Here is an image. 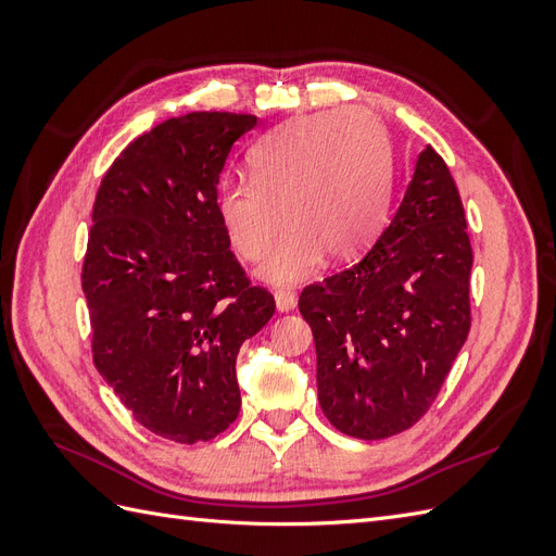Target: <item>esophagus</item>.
<instances>
[{
    "instance_id": "esophagus-1",
    "label": "esophagus",
    "mask_w": 556,
    "mask_h": 556,
    "mask_svg": "<svg viewBox=\"0 0 556 556\" xmlns=\"http://www.w3.org/2000/svg\"><path fill=\"white\" fill-rule=\"evenodd\" d=\"M276 308L280 313H290L296 308V294L288 292V290H278L276 292Z\"/></svg>"
}]
</instances>
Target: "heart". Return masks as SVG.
<instances>
[{
	"label": "heart",
	"mask_w": 556,
	"mask_h": 556,
	"mask_svg": "<svg viewBox=\"0 0 556 556\" xmlns=\"http://www.w3.org/2000/svg\"><path fill=\"white\" fill-rule=\"evenodd\" d=\"M250 169L252 180L217 190L215 208L231 248L248 262L266 255L285 215L290 231L260 268L271 285L288 288L315 276L327 255L359 257L390 215V146L362 113L288 123L252 150Z\"/></svg>",
	"instance_id": "heart-1"
}]
</instances>
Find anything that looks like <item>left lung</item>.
Instances as JSON below:
<instances>
[{
  "mask_svg": "<svg viewBox=\"0 0 556 556\" xmlns=\"http://www.w3.org/2000/svg\"><path fill=\"white\" fill-rule=\"evenodd\" d=\"M470 266L459 190L427 146L371 250L299 296L319 408L336 429L380 441L431 408L470 329Z\"/></svg>",
  "mask_w": 556,
  "mask_h": 556,
  "instance_id": "1",
  "label": "left lung"
}]
</instances>
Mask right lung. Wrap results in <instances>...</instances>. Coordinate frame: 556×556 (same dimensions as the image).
Listing matches in <instances>:
<instances>
[{
  "instance_id": "1",
  "label": "right lung",
  "mask_w": 556,
  "mask_h": 556,
  "mask_svg": "<svg viewBox=\"0 0 556 556\" xmlns=\"http://www.w3.org/2000/svg\"><path fill=\"white\" fill-rule=\"evenodd\" d=\"M255 115L197 111L134 139L102 178L83 260L92 359L139 425L211 441L241 408L237 355L276 311L229 250L215 199Z\"/></svg>"
}]
</instances>
